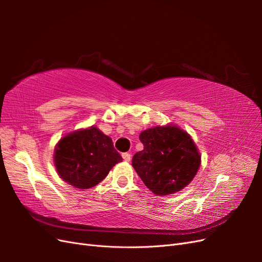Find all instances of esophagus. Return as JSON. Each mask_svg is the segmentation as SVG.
<instances>
[{
	"instance_id": "34e87169",
	"label": "esophagus",
	"mask_w": 262,
	"mask_h": 262,
	"mask_svg": "<svg viewBox=\"0 0 262 262\" xmlns=\"http://www.w3.org/2000/svg\"><path fill=\"white\" fill-rule=\"evenodd\" d=\"M121 156H122V158H123V161L130 162V160H131V154H130V153H122Z\"/></svg>"
}]
</instances>
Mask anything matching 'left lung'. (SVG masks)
<instances>
[{"mask_svg": "<svg viewBox=\"0 0 262 262\" xmlns=\"http://www.w3.org/2000/svg\"><path fill=\"white\" fill-rule=\"evenodd\" d=\"M144 148L132 166L144 185L157 195L175 193L193 179L201 157L188 133L175 125L155 126L140 134Z\"/></svg>", "mask_w": 262, "mask_h": 262, "instance_id": "8db88e82", "label": "left lung"}]
</instances>
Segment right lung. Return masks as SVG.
Masks as SVG:
<instances>
[{
  "instance_id": "add662e5",
  "label": "right lung",
  "mask_w": 262,
  "mask_h": 262,
  "mask_svg": "<svg viewBox=\"0 0 262 262\" xmlns=\"http://www.w3.org/2000/svg\"><path fill=\"white\" fill-rule=\"evenodd\" d=\"M121 161L113 140L95 126L62 138L54 152V165L59 176L78 189L98 185Z\"/></svg>"
}]
</instances>
